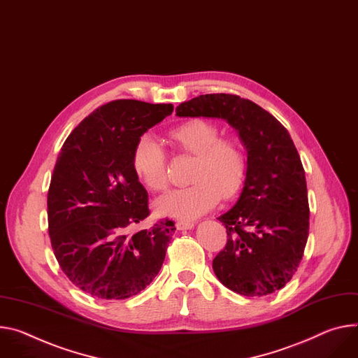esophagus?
Wrapping results in <instances>:
<instances>
[{
    "mask_svg": "<svg viewBox=\"0 0 358 358\" xmlns=\"http://www.w3.org/2000/svg\"><path fill=\"white\" fill-rule=\"evenodd\" d=\"M176 227H177V230H191V229H194V222L192 221H177Z\"/></svg>",
    "mask_w": 358,
    "mask_h": 358,
    "instance_id": "obj_1",
    "label": "esophagus"
}]
</instances>
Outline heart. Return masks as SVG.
Listing matches in <instances>:
<instances>
[{
    "instance_id": "obj_1",
    "label": "heart",
    "mask_w": 358,
    "mask_h": 358,
    "mask_svg": "<svg viewBox=\"0 0 358 358\" xmlns=\"http://www.w3.org/2000/svg\"><path fill=\"white\" fill-rule=\"evenodd\" d=\"M176 148L196 157L189 187L173 189L157 200L161 215L194 220L217 206L220 197L231 199L247 178L248 159L234 138H221L220 127L206 118L188 120L169 133ZM133 169L152 191L169 187L167 154L151 136L138 138L133 151Z\"/></svg>"
}]
</instances>
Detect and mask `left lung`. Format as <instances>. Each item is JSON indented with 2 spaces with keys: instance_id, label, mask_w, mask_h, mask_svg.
<instances>
[{
  "instance_id": "obj_1",
  "label": "left lung",
  "mask_w": 358,
  "mask_h": 358,
  "mask_svg": "<svg viewBox=\"0 0 358 358\" xmlns=\"http://www.w3.org/2000/svg\"><path fill=\"white\" fill-rule=\"evenodd\" d=\"M176 113L225 120L247 150L241 196L218 217L229 238L213 259L217 278L247 297L281 289L297 271L310 225L304 169L288 131L268 111L233 94L200 95Z\"/></svg>"
}]
</instances>
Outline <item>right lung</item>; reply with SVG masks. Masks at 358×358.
Here are the masks:
<instances>
[{"label": "right lung", "instance_id": "right-lung-1", "mask_svg": "<svg viewBox=\"0 0 358 358\" xmlns=\"http://www.w3.org/2000/svg\"><path fill=\"white\" fill-rule=\"evenodd\" d=\"M171 104L115 100L85 117L64 143L48 188V233L69 280L101 300L137 296L164 263L174 221L129 229L150 215L133 169L138 138L173 113Z\"/></svg>", "mask_w": 358, "mask_h": 358}]
</instances>
